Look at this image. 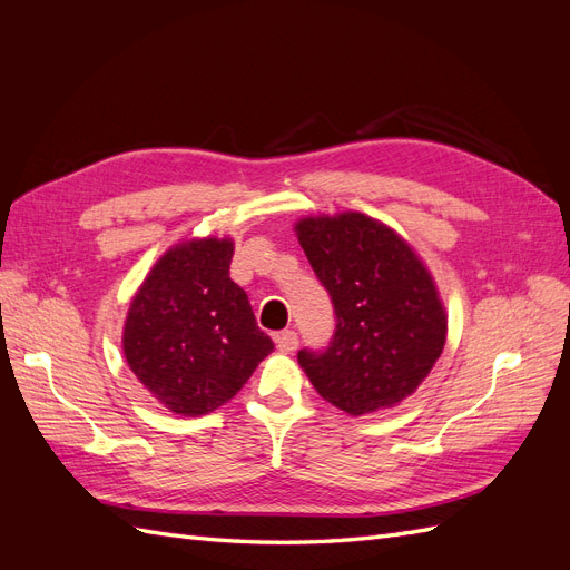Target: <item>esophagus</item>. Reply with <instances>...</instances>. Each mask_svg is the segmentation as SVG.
<instances>
[{
  "label": "esophagus",
  "mask_w": 570,
  "mask_h": 570,
  "mask_svg": "<svg viewBox=\"0 0 570 570\" xmlns=\"http://www.w3.org/2000/svg\"><path fill=\"white\" fill-rule=\"evenodd\" d=\"M275 344H278V350L285 354H292L299 347V337L295 331H281L275 335Z\"/></svg>",
  "instance_id": "obj_1"
}]
</instances>
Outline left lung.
<instances>
[{"mask_svg": "<svg viewBox=\"0 0 570 570\" xmlns=\"http://www.w3.org/2000/svg\"><path fill=\"white\" fill-rule=\"evenodd\" d=\"M299 245L335 306V335L299 366L350 416L392 409L419 390L446 340V312L423 258L383 220L358 212L306 216Z\"/></svg>", "mask_w": 570, "mask_h": 570, "instance_id": "left-lung-1", "label": "left lung"}]
</instances>
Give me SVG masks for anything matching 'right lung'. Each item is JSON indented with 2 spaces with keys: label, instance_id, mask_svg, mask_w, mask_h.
Returning a JSON list of instances; mask_svg holds the SVG:
<instances>
[{
  "label": "right lung",
  "instance_id": "obj_1",
  "mask_svg": "<svg viewBox=\"0 0 570 570\" xmlns=\"http://www.w3.org/2000/svg\"><path fill=\"white\" fill-rule=\"evenodd\" d=\"M233 252L230 237L183 239L157 258L128 308V366L178 416L230 402L273 352L247 292L230 281Z\"/></svg>",
  "mask_w": 570,
  "mask_h": 570
}]
</instances>
